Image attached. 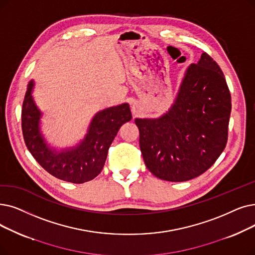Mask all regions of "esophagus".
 Wrapping results in <instances>:
<instances>
[{
    "label": "esophagus",
    "instance_id": "1",
    "mask_svg": "<svg viewBox=\"0 0 255 255\" xmlns=\"http://www.w3.org/2000/svg\"><path fill=\"white\" fill-rule=\"evenodd\" d=\"M132 112H133L134 115L138 114V105L137 104H134L133 106H132Z\"/></svg>",
    "mask_w": 255,
    "mask_h": 255
}]
</instances>
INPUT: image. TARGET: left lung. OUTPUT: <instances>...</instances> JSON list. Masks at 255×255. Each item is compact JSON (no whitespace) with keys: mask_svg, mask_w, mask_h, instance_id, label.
<instances>
[{"mask_svg":"<svg viewBox=\"0 0 255 255\" xmlns=\"http://www.w3.org/2000/svg\"><path fill=\"white\" fill-rule=\"evenodd\" d=\"M230 113L231 96L224 74L203 53L187 69L168 114L156 120H135L148 170L173 182L203 174L226 147Z\"/></svg>","mask_w":255,"mask_h":255,"instance_id":"obj_1","label":"left lung"}]
</instances>
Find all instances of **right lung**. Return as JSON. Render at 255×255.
Wrapping results in <instances>:
<instances>
[{"label":"right lung","mask_w":255,"mask_h":255,"mask_svg":"<svg viewBox=\"0 0 255 255\" xmlns=\"http://www.w3.org/2000/svg\"><path fill=\"white\" fill-rule=\"evenodd\" d=\"M32 87L33 82H30L21 109V130L32 156L58 179L73 183L94 179L104 167L109 147L119 129L132 119L129 105L125 103L110 107L96 115L80 145L57 154L47 147L39 132L40 113L33 102Z\"/></svg>","instance_id":"right-lung-1"}]
</instances>
